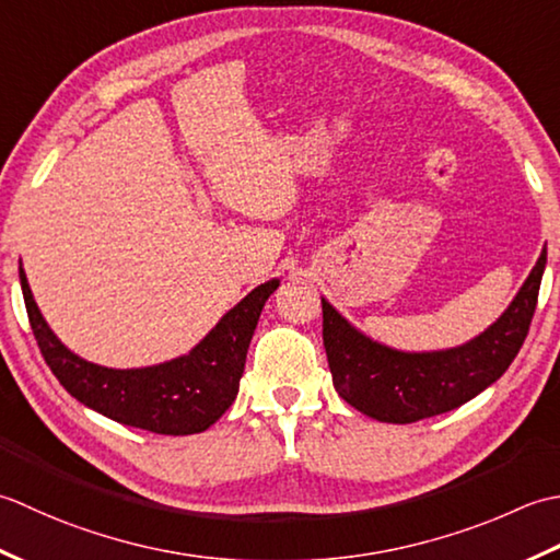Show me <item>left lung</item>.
<instances>
[{"mask_svg": "<svg viewBox=\"0 0 560 560\" xmlns=\"http://www.w3.org/2000/svg\"><path fill=\"white\" fill-rule=\"evenodd\" d=\"M544 268L546 248L495 324L469 343L432 352H404L376 343L322 296L324 348L338 396L364 416L398 425L471 401L503 376L520 352Z\"/></svg>", "mask_w": 560, "mask_h": 560, "instance_id": "8db88e82", "label": "left lung"}]
</instances>
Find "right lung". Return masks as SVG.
I'll return each mask as SVG.
<instances>
[{"mask_svg": "<svg viewBox=\"0 0 560 560\" xmlns=\"http://www.w3.org/2000/svg\"><path fill=\"white\" fill-rule=\"evenodd\" d=\"M19 280L33 336L57 382L96 413L156 435H196L222 418L238 394L258 316L280 284L272 278L250 290L186 355L152 368L113 370L62 346L33 300L21 264Z\"/></svg>", "mask_w": 560, "mask_h": 560, "instance_id": "obj_1", "label": "right lung"}]
</instances>
